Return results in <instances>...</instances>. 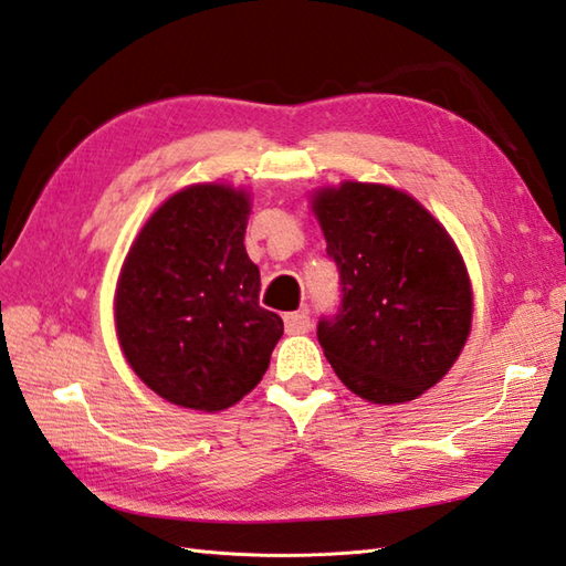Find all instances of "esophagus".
<instances>
[{"label":"esophagus","mask_w":566,"mask_h":566,"mask_svg":"<svg viewBox=\"0 0 566 566\" xmlns=\"http://www.w3.org/2000/svg\"><path fill=\"white\" fill-rule=\"evenodd\" d=\"M284 328L286 333H306L311 328V316L306 311H292V314H284Z\"/></svg>","instance_id":"1"}]
</instances>
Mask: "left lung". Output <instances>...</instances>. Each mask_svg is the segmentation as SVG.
<instances>
[{"label":"left lung","instance_id":"1","mask_svg":"<svg viewBox=\"0 0 566 566\" xmlns=\"http://www.w3.org/2000/svg\"><path fill=\"white\" fill-rule=\"evenodd\" d=\"M314 211L340 272L318 343L347 389L403 403L438 384L472 326V286L448 231L399 189L345 182Z\"/></svg>","mask_w":566,"mask_h":566}]
</instances>
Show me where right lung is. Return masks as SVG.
I'll return each mask as SVG.
<instances>
[{
    "label": "right lung",
    "mask_w": 566,
    "mask_h": 566,
    "mask_svg": "<svg viewBox=\"0 0 566 566\" xmlns=\"http://www.w3.org/2000/svg\"><path fill=\"white\" fill-rule=\"evenodd\" d=\"M245 191H177L143 226L116 290V333L136 375L170 403L223 411L258 387L282 338L260 306L243 238Z\"/></svg>",
    "instance_id": "right-lung-1"
}]
</instances>
